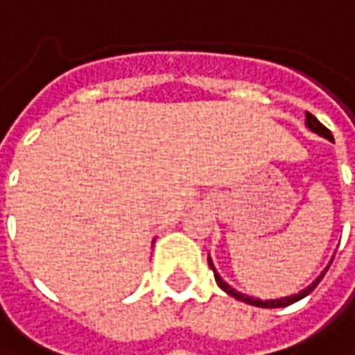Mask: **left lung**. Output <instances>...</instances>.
Returning a JSON list of instances; mask_svg holds the SVG:
<instances>
[{
	"label": "left lung",
	"instance_id": "left-lung-1",
	"mask_svg": "<svg viewBox=\"0 0 355 355\" xmlns=\"http://www.w3.org/2000/svg\"><path fill=\"white\" fill-rule=\"evenodd\" d=\"M307 126H309L311 130H313V132H317V134H320V136H324V137H329V139H332V134H330L329 128L322 126L319 120L313 116L311 112H307ZM208 264H209V268L214 270V276H216V282H218V286L221 289H223L225 293H229L231 297L245 301V303H248V305H257V307H266V309H276V307H288V305H291V303H295V301H299V299H303V297H305V295H309L311 291H313V289L319 286V282H320V279H322V276L327 274V270H329V268H324V272L320 274L319 278L315 279V282H313V284H311V286L307 289L299 291L297 295H291V297H284V299H272V301H260V299H254V297H248V295H243V293H239V291H235V289L231 288V286H227V284H225L223 279L219 278V274H218V272H216V268H214V264H211V260H209V257H208ZM329 266H330V264H329Z\"/></svg>",
	"mask_w": 355,
	"mask_h": 355
}]
</instances>
